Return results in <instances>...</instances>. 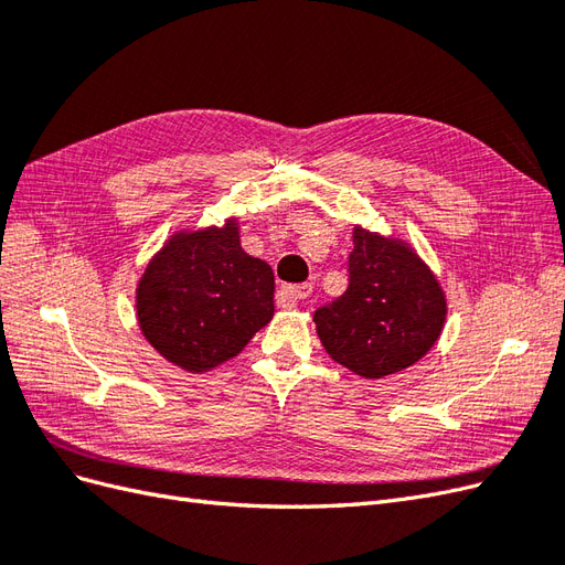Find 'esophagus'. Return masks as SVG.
I'll return each instance as SVG.
<instances>
[{
    "mask_svg": "<svg viewBox=\"0 0 565 565\" xmlns=\"http://www.w3.org/2000/svg\"><path fill=\"white\" fill-rule=\"evenodd\" d=\"M311 292H313V287H311L309 282H303V285H285V287L280 289V297H282V301L297 306L299 301L309 299Z\"/></svg>",
    "mask_w": 565,
    "mask_h": 565,
    "instance_id": "obj_1",
    "label": "esophagus"
}]
</instances>
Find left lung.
Returning a JSON list of instances; mask_svg holds the SVG:
<instances>
[{
	"label": "left lung",
	"mask_w": 565,
	"mask_h": 565,
	"mask_svg": "<svg viewBox=\"0 0 565 565\" xmlns=\"http://www.w3.org/2000/svg\"><path fill=\"white\" fill-rule=\"evenodd\" d=\"M446 316V292L413 247L355 226L347 292L318 309L313 320L334 363L382 380L429 353Z\"/></svg>",
	"instance_id": "obj_1"
}]
</instances>
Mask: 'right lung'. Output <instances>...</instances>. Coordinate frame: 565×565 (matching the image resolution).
I'll return each instance as SVG.
<instances>
[{"instance_id":"right-lung-1","label":"right lung","mask_w":565,"mask_h":565,"mask_svg":"<svg viewBox=\"0 0 565 565\" xmlns=\"http://www.w3.org/2000/svg\"><path fill=\"white\" fill-rule=\"evenodd\" d=\"M276 278L241 245L237 218L181 228L136 285V318L148 344L185 372H210L270 322Z\"/></svg>"}]
</instances>
